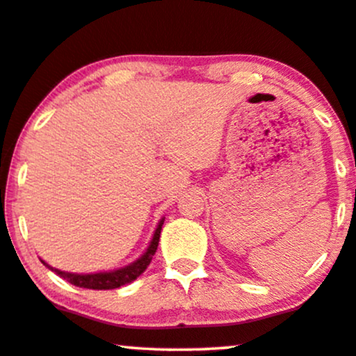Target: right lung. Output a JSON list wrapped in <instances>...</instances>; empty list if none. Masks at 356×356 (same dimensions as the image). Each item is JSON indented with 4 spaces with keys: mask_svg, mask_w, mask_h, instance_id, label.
Returning <instances> with one entry per match:
<instances>
[{
    "mask_svg": "<svg viewBox=\"0 0 356 356\" xmlns=\"http://www.w3.org/2000/svg\"><path fill=\"white\" fill-rule=\"evenodd\" d=\"M163 222H164V218L159 221L158 227H156L154 236H153V239H151L146 252L141 255L138 260H135L134 264L127 265V267L112 270V272L81 275V273L61 272V270H58V268L50 267V265L45 264L44 260H42V264H44L45 267H49L51 272L60 275L61 278H65L66 282H70L71 285H74V286L88 288V290H113V288L123 286V285H127V283H131L134 280H136V278H138L140 275L145 272L146 267H148L151 262V259H153L156 249H158L159 234H161V229H163Z\"/></svg>",
    "mask_w": 356,
    "mask_h": 356,
    "instance_id": "add662e5",
    "label": "right lung"
}]
</instances>
